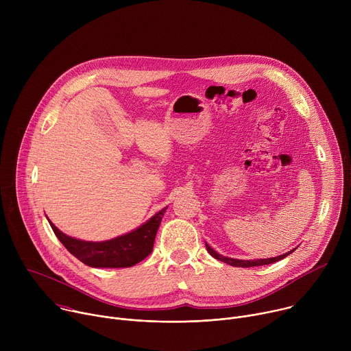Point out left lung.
I'll return each instance as SVG.
<instances>
[{
	"mask_svg": "<svg viewBox=\"0 0 351 351\" xmlns=\"http://www.w3.org/2000/svg\"><path fill=\"white\" fill-rule=\"evenodd\" d=\"M206 247H207V250H208V253H210L214 258H217V260H219V261H222V263H226V264H229V265H232V267H240V268H250V267L268 265V264L276 263V261H279V260H282V258L287 257L290 253H293L294 250H295V248H294V250H291V252H289V253H285V254H282V256L272 257V258H261V260H236V258H229V257H223V256H221L219 253H217L215 250H214L211 245H208L207 243H206Z\"/></svg>",
	"mask_w": 351,
	"mask_h": 351,
	"instance_id": "1",
	"label": "left lung"
}]
</instances>
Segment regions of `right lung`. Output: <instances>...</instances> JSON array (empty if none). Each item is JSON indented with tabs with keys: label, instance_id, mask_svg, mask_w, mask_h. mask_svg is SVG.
Here are the masks:
<instances>
[{
	"label": "right lung",
	"instance_id": "obj_1",
	"mask_svg": "<svg viewBox=\"0 0 351 351\" xmlns=\"http://www.w3.org/2000/svg\"><path fill=\"white\" fill-rule=\"evenodd\" d=\"M168 207L158 211L134 230L104 241H86L62 233L48 218L56 236L68 252L91 268H128L153 252L157 230Z\"/></svg>",
	"mask_w": 351,
	"mask_h": 351
}]
</instances>
